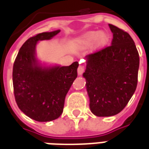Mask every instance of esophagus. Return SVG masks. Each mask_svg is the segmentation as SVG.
Here are the masks:
<instances>
[{
    "instance_id": "34e87169",
    "label": "esophagus",
    "mask_w": 149,
    "mask_h": 149,
    "mask_svg": "<svg viewBox=\"0 0 149 149\" xmlns=\"http://www.w3.org/2000/svg\"><path fill=\"white\" fill-rule=\"evenodd\" d=\"M84 71V65H79V67L77 68V74L79 76H81Z\"/></svg>"
}]
</instances>
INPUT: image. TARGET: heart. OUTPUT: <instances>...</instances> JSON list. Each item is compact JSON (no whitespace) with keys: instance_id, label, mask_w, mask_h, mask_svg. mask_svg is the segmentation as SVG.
<instances>
[{"instance_id":"1","label":"heart","mask_w":149,"mask_h":149,"mask_svg":"<svg viewBox=\"0 0 149 149\" xmlns=\"http://www.w3.org/2000/svg\"><path fill=\"white\" fill-rule=\"evenodd\" d=\"M109 40V36L106 32L92 31L85 33L80 39V43L84 46H91L96 44L97 47H104Z\"/></svg>"}]
</instances>
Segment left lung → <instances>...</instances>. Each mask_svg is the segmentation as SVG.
I'll list each match as a JSON object with an SVG mask.
<instances>
[{"instance_id": "obj_1", "label": "left lung", "mask_w": 149, "mask_h": 149, "mask_svg": "<svg viewBox=\"0 0 149 149\" xmlns=\"http://www.w3.org/2000/svg\"><path fill=\"white\" fill-rule=\"evenodd\" d=\"M112 45L85 56L86 90L91 112L97 116H112L121 112L137 85L140 57L130 35L109 24Z\"/></svg>"}]
</instances>
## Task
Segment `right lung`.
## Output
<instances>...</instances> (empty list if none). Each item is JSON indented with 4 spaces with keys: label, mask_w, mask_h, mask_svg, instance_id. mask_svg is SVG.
Here are the masks:
<instances>
[{
    "label": "right lung",
    "mask_w": 149,
    "mask_h": 149,
    "mask_svg": "<svg viewBox=\"0 0 149 149\" xmlns=\"http://www.w3.org/2000/svg\"><path fill=\"white\" fill-rule=\"evenodd\" d=\"M61 32H45L27 40L18 52L13 69V83L19 109L36 121L47 122L61 115L65 99L77 77V61L69 66L41 64L36 47Z\"/></svg>",
    "instance_id": "right-lung-1"
}]
</instances>
